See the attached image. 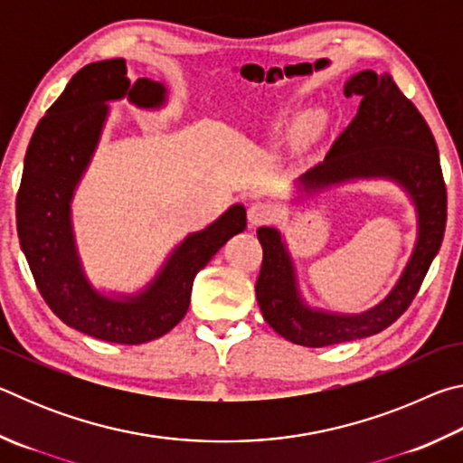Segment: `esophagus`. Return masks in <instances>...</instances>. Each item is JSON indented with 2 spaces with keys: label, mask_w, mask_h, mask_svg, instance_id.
<instances>
[{
  "label": "esophagus",
  "mask_w": 463,
  "mask_h": 463,
  "mask_svg": "<svg viewBox=\"0 0 463 463\" xmlns=\"http://www.w3.org/2000/svg\"><path fill=\"white\" fill-rule=\"evenodd\" d=\"M278 214H279V210H278L276 203H271V202H253L249 206V213H247L249 222L255 224V226L276 221Z\"/></svg>",
  "instance_id": "1"
}]
</instances>
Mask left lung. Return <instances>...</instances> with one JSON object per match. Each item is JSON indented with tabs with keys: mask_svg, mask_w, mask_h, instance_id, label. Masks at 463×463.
Wrapping results in <instances>:
<instances>
[{
	"mask_svg": "<svg viewBox=\"0 0 463 463\" xmlns=\"http://www.w3.org/2000/svg\"><path fill=\"white\" fill-rule=\"evenodd\" d=\"M345 96H359L362 104L355 118L336 137L326 159L304 174V190L318 192L359 177L394 179L417 206L419 237L409 265L386 300L362 315H328L302 302L294 265L279 232L261 226L257 231L263 247L255 284L257 302L273 331L304 347L364 339L401 318L441 247L448 221V192L437 143L417 106L390 75H378L370 69L345 83Z\"/></svg>",
	"mask_w": 463,
	"mask_h": 463,
	"instance_id": "obj_1",
	"label": "left lung"
}]
</instances>
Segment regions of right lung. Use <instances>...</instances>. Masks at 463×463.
I'll return each instance as SVG.
<instances>
[{
	"instance_id": "right-lung-1",
	"label": "right lung",
	"mask_w": 463,
	"mask_h": 463,
	"mask_svg": "<svg viewBox=\"0 0 463 463\" xmlns=\"http://www.w3.org/2000/svg\"><path fill=\"white\" fill-rule=\"evenodd\" d=\"M124 96L138 108H159L165 88L146 77L130 81L124 59L90 62L71 77L30 138L15 226L38 292L62 323L108 343L140 345L159 339L185 317L195 273L245 231L247 213L237 203L208 229L190 234L140 294L114 300L96 292L77 257L71 198L96 151L106 104Z\"/></svg>"
}]
</instances>
